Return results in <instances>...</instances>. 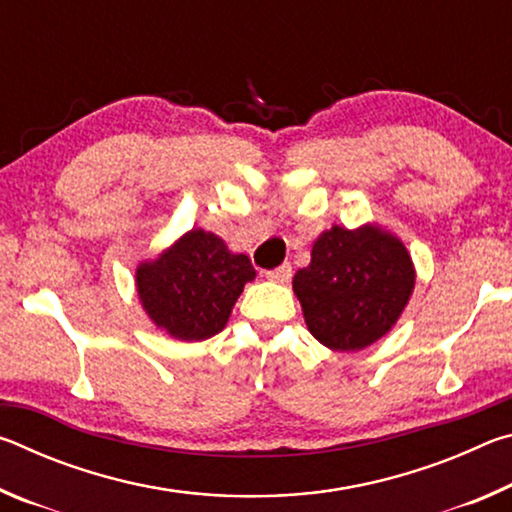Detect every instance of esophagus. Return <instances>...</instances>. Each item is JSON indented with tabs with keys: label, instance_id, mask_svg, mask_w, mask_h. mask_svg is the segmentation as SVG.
<instances>
[{
	"label": "esophagus",
	"instance_id": "obj_1",
	"mask_svg": "<svg viewBox=\"0 0 512 512\" xmlns=\"http://www.w3.org/2000/svg\"><path fill=\"white\" fill-rule=\"evenodd\" d=\"M266 277H268V280H271V282H280V284L289 282V277H291V264H282V266L273 268V271H266Z\"/></svg>",
	"mask_w": 512,
	"mask_h": 512
}]
</instances>
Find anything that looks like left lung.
Masks as SVG:
<instances>
[{
	"mask_svg": "<svg viewBox=\"0 0 512 512\" xmlns=\"http://www.w3.org/2000/svg\"><path fill=\"white\" fill-rule=\"evenodd\" d=\"M415 287L409 250L379 225H332L314 241L293 291L314 339L329 350L357 352L391 332Z\"/></svg>",
	"mask_w": 512,
	"mask_h": 512,
	"instance_id": "left-lung-1",
	"label": "left lung"
}]
</instances>
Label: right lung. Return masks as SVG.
Segmentation results:
<instances>
[{"label":"right lung","instance_id":"obj_1","mask_svg":"<svg viewBox=\"0 0 512 512\" xmlns=\"http://www.w3.org/2000/svg\"><path fill=\"white\" fill-rule=\"evenodd\" d=\"M250 280H255L250 259L201 228L135 271L137 296L155 327L187 343L219 334Z\"/></svg>","mask_w":512,"mask_h":512}]
</instances>
